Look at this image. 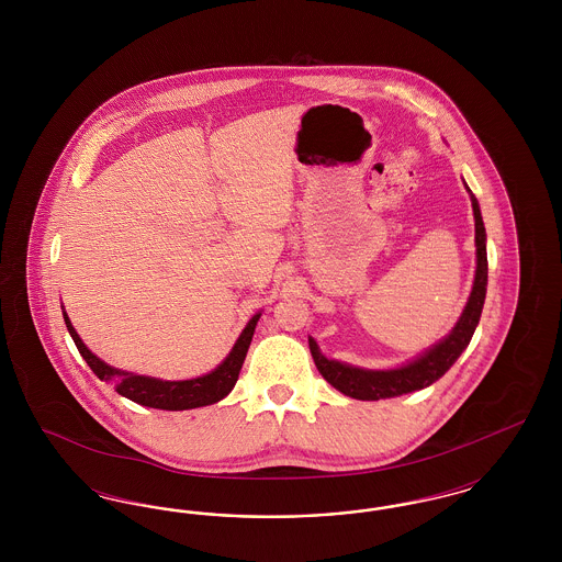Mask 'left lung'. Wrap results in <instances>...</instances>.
<instances>
[{"label": "left lung", "instance_id": "obj_1", "mask_svg": "<svg viewBox=\"0 0 562 562\" xmlns=\"http://www.w3.org/2000/svg\"><path fill=\"white\" fill-rule=\"evenodd\" d=\"M470 200H472V211H474V227H476V273H474V284L472 293L468 296V303L459 316V321L451 328L447 337H442L436 346L426 349L417 358L408 360L406 364L396 367V369H383V371H373V369H362L353 367L348 362H339L333 358H326L322 353L318 344L314 337H310V351L312 358L318 367L322 376L341 394L356 401H381V398H394L408 392H417L438 381L442 374L447 373L461 351L470 346V339L481 322L482 305L486 296V278H488V266H486V232L482 223L481 206L476 195L465 186Z\"/></svg>", "mask_w": 562, "mask_h": 562}]
</instances>
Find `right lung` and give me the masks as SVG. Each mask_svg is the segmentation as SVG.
Wrapping results in <instances>:
<instances>
[{"mask_svg":"<svg viewBox=\"0 0 562 562\" xmlns=\"http://www.w3.org/2000/svg\"><path fill=\"white\" fill-rule=\"evenodd\" d=\"M63 318H65L67 330H69L76 348L80 351L81 358L86 360V364L101 381L113 383V387L120 396L136 402V404L149 406V408L188 411V408L209 406L214 402L223 401L234 390L241 364H244V358H246V351L250 348L257 322L261 318V312H257L244 326L234 348L216 369H213L211 373L202 374V376L183 379V381H166L158 376H147V374H136L109 367L108 362H103L99 356H94L90 349L83 346L78 330L74 328L65 310H63Z\"/></svg>","mask_w":562,"mask_h":562,"instance_id":"1","label":"right lung"}]
</instances>
